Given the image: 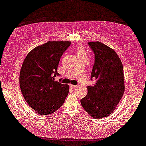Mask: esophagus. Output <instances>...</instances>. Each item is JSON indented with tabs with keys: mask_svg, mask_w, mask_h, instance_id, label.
Masks as SVG:
<instances>
[{
	"mask_svg": "<svg viewBox=\"0 0 146 146\" xmlns=\"http://www.w3.org/2000/svg\"><path fill=\"white\" fill-rule=\"evenodd\" d=\"M69 87H70L71 88H75L77 87V86H75V85H73V84H70V85H69Z\"/></svg>",
	"mask_w": 146,
	"mask_h": 146,
	"instance_id": "1",
	"label": "esophagus"
}]
</instances>
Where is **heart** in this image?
Listing matches in <instances>:
<instances>
[{"label":"heart","instance_id":"heart-1","mask_svg":"<svg viewBox=\"0 0 146 146\" xmlns=\"http://www.w3.org/2000/svg\"><path fill=\"white\" fill-rule=\"evenodd\" d=\"M75 50L77 58H87V54L81 44L76 46Z\"/></svg>","mask_w":146,"mask_h":146}]
</instances>
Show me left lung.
<instances>
[{"label":"left lung","mask_w":146,"mask_h":146,"mask_svg":"<svg viewBox=\"0 0 146 146\" xmlns=\"http://www.w3.org/2000/svg\"><path fill=\"white\" fill-rule=\"evenodd\" d=\"M88 45L95 56L91 79L94 77L96 82L87 87L88 93L81 103L93 118L100 119L113 112L123 96V65L112 48L100 41L88 42Z\"/></svg>","instance_id":"8db88e82"}]
</instances>
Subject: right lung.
<instances>
[{"instance_id":"1","label":"right lung","mask_w":146,"mask_h":146,"mask_svg":"<svg viewBox=\"0 0 146 146\" xmlns=\"http://www.w3.org/2000/svg\"><path fill=\"white\" fill-rule=\"evenodd\" d=\"M69 41H50L37 46L27 55L19 74V86L24 98L36 113H53L67 97L69 87L54 81L59 75L58 66Z\"/></svg>"}]
</instances>
